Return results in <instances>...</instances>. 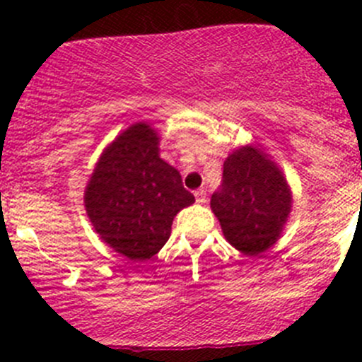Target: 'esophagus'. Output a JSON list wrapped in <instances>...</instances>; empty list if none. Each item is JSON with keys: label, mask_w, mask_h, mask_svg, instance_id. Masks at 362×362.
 <instances>
[{"label": "esophagus", "mask_w": 362, "mask_h": 362, "mask_svg": "<svg viewBox=\"0 0 362 362\" xmlns=\"http://www.w3.org/2000/svg\"><path fill=\"white\" fill-rule=\"evenodd\" d=\"M194 196H196V202H198V203H204V202H206V192H204L203 189H199V191H196Z\"/></svg>", "instance_id": "obj_1"}]
</instances>
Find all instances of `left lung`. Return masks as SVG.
<instances>
[{
	"label": "left lung",
	"mask_w": 362,
	"mask_h": 362,
	"mask_svg": "<svg viewBox=\"0 0 362 362\" xmlns=\"http://www.w3.org/2000/svg\"><path fill=\"white\" fill-rule=\"evenodd\" d=\"M291 203L282 171L254 147L226 159L222 184L210 202L226 240L247 255L261 254L279 240Z\"/></svg>",
	"instance_id": "obj_1"
}]
</instances>
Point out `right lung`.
I'll return each mask as SVG.
<instances>
[{"instance_id": "obj_1", "label": "right lung", "mask_w": 362, "mask_h": 362, "mask_svg": "<svg viewBox=\"0 0 362 362\" xmlns=\"http://www.w3.org/2000/svg\"><path fill=\"white\" fill-rule=\"evenodd\" d=\"M148 124H133L112 141L86 189V210L105 243L131 261H147L168 242L173 217L194 203L182 177L159 158Z\"/></svg>"}]
</instances>
